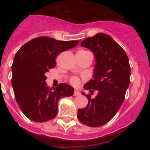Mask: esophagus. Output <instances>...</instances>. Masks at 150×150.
<instances>
[{"instance_id": "34e87169", "label": "esophagus", "mask_w": 150, "mask_h": 150, "mask_svg": "<svg viewBox=\"0 0 150 150\" xmlns=\"http://www.w3.org/2000/svg\"><path fill=\"white\" fill-rule=\"evenodd\" d=\"M79 95H80V93H79V91H77V90H75V91H74V96H79Z\"/></svg>"}]
</instances>
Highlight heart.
I'll return each instance as SVG.
<instances>
[{
  "label": "heart",
  "mask_w": 150,
  "mask_h": 150,
  "mask_svg": "<svg viewBox=\"0 0 150 150\" xmlns=\"http://www.w3.org/2000/svg\"><path fill=\"white\" fill-rule=\"evenodd\" d=\"M71 83L74 86H78L80 84V79L77 76H73L71 78Z\"/></svg>",
  "instance_id": "1"
}]
</instances>
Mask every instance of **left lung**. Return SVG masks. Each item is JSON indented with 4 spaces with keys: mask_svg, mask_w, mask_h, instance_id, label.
I'll list each match as a JSON object with an SVG mask.
<instances>
[{
    "mask_svg": "<svg viewBox=\"0 0 150 150\" xmlns=\"http://www.w3.org/2000/svg\"><path fill=\"white\" fill-rule=\"evenodd\" d=\"M80 46L88 48L94 53L95 65L93 79L84 85L85 89L92 92L97 90L96 96L87 97L88 104L79 109L77 118L90 127H99L107 124L116 115L125 100L130 85L131 68L127 54L111 37L98 33L82 41Z\"/></svg>",
    "mask_w": 150,
    "mask_h": 150,
    "instance_id": "1",
    "label": "left lung"
}]
</instances>
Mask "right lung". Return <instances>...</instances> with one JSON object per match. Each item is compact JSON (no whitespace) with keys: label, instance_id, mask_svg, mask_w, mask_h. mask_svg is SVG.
<instances>
[{"label":"right lung","instance_id":"add662e5","mask_svg":"<svg viewBox=\"0 0 150 150\" xmlns=\"http://www.w3.org/2000/svg\"><path fill=\"white\" fill-rule=\"evenodd\" d=\"M79 43L40 37L26 43L16 52L12 65V86L18 107L29 120L37 122L52 120L58 113L59 99L74 95V88L66 83L49 88L46 73L55 67L57 55Z\"/></svg>","mask_w":150,"mask_h":150}]
</instances>
